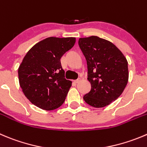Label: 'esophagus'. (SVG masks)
<instances>
[{
  "instance_id": "obj_1",
  "label": "esophagus",
  "mask_w": 147,
  "mask_h": 147,
  "mask_svg": "<svg viewBox=\"0 0 147 147\" xmlns=\"http://www.w3.org/2000/svg\"><path fill=\"white\" fill-rule=\"evenodd\" d=\"M80 80H81L80 78H78V79H77V80H74V82H75V83H78V82H80Z\"/></svg>"
}]
</instances>
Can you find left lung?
Here are the masks:
<instances>
[{
	"mask_svg": "<svg viewBox=\"0 0 147 147\" xmlns=\"http://www.w3.org/2000/svg\"><path fill=\"white\" fill-rule=\"evenodd\" d=\"M80 48L88 65L91 90L84 95L88 105L102 108L116 100L129 80L126 58L111 42L96 36L80 38Z\"/></svg>",
	"mask_w": 147,
	"mask_h": 147,
	"instance_id": "left-lung-1",
	"label": "left lung"
}]
</instances>
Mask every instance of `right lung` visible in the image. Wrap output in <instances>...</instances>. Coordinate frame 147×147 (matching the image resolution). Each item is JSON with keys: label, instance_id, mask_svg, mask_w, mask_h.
<instances>
[{"label": "right lung", "instance_id": "add662e5", "mask_svg": "<svg viewBox=\"0 0 147 147\" xmlns=\"http://www.w3.org/2000/svg\"><path fill=\"white\" fill-rule=\"evenodd\" d=\"M75 37H48L29 49L18 67L21 88L28 100L46 111L65 102L72 81L65 78L62 55L75 45Z\"/></svg>", "mask_w": 147, "mask_h": 147}]
</instances>
